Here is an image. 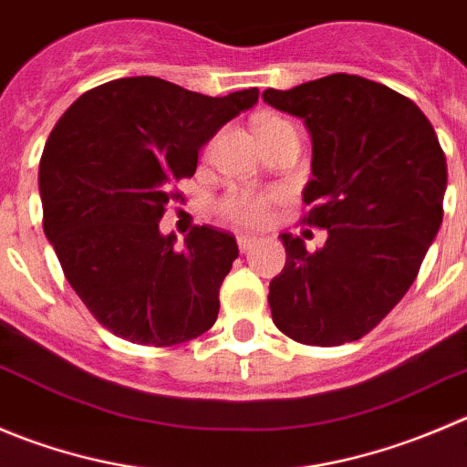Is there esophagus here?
Segmentation results:
<instances>
[{"label": "esophagus", "mask_w": 467, "mask_h": 467, "mask_svg": "<svg viewBox=\"0 0 467 467\" xmlns=\"http://www.w3.org/2000/svg\"><path fill=\"white\" fill-rule=\"evenodd\" d=\"M255 242H257V237H253V234H246V233L237 234V244H239V248H242L244 253H246L248 248L255 246Z\"/></svg>", "instance_id": "34e87169"}]
</instances>
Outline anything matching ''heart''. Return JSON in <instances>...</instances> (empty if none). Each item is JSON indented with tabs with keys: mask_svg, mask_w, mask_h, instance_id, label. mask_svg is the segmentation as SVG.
<instances>
[{
	"mask_svg": "<svg viewBox=\"0 0 467 467\" xmlns=\"http://www.w3.org/2000/svg\"><path fill=\"white\" fill-rule=\"evenodd\" d=\"M280 123H283V120L271 119L265 120L262 128H271V125ZM221 214H223L225 219L234 221V223L260 225L265 223L266 216H269V196L257 192H233L221 201Z\"/></svg>",
	"mask_w": 467,
	"mask_h": 467,
	"instance_id": "obj_1",
	"label": "heart"
}]
</instances>
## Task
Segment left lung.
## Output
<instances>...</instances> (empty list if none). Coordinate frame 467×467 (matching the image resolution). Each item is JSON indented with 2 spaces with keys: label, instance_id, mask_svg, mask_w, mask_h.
<instances>
[{
  "label": "left lung",
  "instance_id": "left-lung-1",
  "mask_svg": "<svg viewBox=\"0 0 467 467\" xmlns=\"http://www.w3.org/2000/svg\"><path fill=\"white\" fill-rule=\"evenodd\" d=\"M262 99L312 139L306 223L321 248L280 234L287 262L269 283L274 324L312 347L354 342L404 298L442 223L447 161L413 99L358 75L321 77Z\"/></svg>",
  "mask_w": 467,
  "mask_h": 467
}]
</instances>
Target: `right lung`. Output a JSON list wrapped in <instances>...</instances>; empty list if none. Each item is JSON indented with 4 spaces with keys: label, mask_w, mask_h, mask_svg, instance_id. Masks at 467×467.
I'll return each instance as SVG.
<instances>
[{
    "label": "right lung",
    "mask_w": 467,
    "mask_h": 467,
    "mask_svg": "<svg viewBox=\"0 0 467 467\" xmlns=\"http://www.w3.org/2000/svg\"><path fill=\"white\" fill-rule=\"evenodd\" d=\"M257 95L210 98L160 77H125L79 95L54 125L38 171L45 237L113 335L173 347L214 326L237 242L196 225L175 248L160 219L175 198L171 184L196 173L201 148Z\"/></svg>",
    "instance_id": "obj_1"
}]
</instances>
